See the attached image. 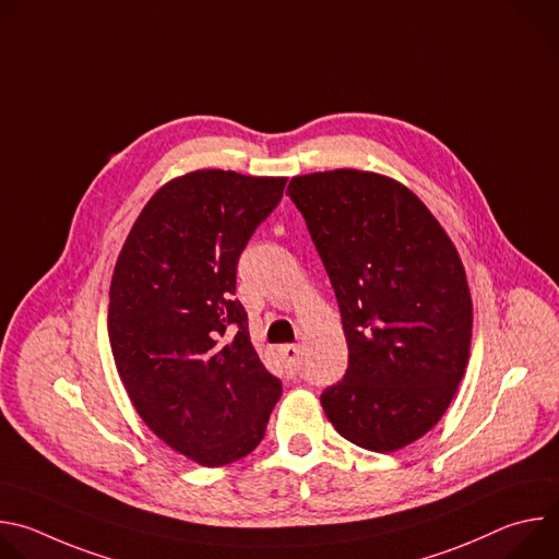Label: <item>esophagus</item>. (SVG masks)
<instances>
[{
	"instance_id": "34e87169",
	"label": "esophagus",
	"mask_w": 559,
	"mask_h": 559,
	"mask_svg": "<svg viewBox=\"0 0 559 559\" xmlns=\"http://www.w3.org/2000/svg\"><path fill=\"white\" fill-rule=\"evenodd\" d=\"M278 352H281V358L285 360V367H287L289 373L300 371L302 360H300V347L298 345H283Z\"/></svg>"
}]
</instances>
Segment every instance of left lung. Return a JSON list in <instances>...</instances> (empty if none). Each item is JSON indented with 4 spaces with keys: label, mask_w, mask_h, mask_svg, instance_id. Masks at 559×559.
I'll list each match as a JSON object with an SVG mask.
<instances>
[{
    "label": "left lung",
    "mask_w": 559,
    "mask_h": 559,
    "mask_svg": "<svg viewBox=\"0 0 559 559\" xmlns=\"http://www.w3.org/2000/svg\"><path fill=\"white\" fill-rule=\"evenodd\" d=\"M287 192L332 281L349 349L321 405L356 447L403 449L442 418L464 376L473 305L462 261L425 203L382 175L313 173Z\"/></svg>",
    "instance_id": "obj_1"
}]
</instances>
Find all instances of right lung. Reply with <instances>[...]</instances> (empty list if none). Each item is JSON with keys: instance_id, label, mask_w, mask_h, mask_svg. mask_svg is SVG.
I'll return each mask as SVG.
<instances>
[{"instance_id": "add662e5", "label": "right lung", "mask_w": 559, "mask_h": 559, "mask_svg": "<svg viewBox=\"0 0 559 559\" xmlns=\"http://www.w3.org/2000/svg\"><path fill=\"white\" fill-rule=\"evenodd\" d=\"M287 179L197 170L134 221L110 283L108 334L143 423L203 466L246 457L283 393L236 298V265Z\"/></svg>"}]
</instances>
